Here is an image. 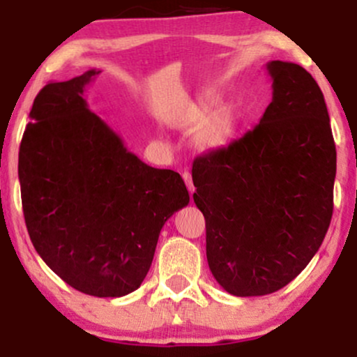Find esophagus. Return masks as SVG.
<instances>
[{
  "label": "esophagus",
  "instance_id": "34e87169",
  "mask_svg": "<svg viewBox=\"0 0 357 357\" xmlns=\"http://www.w3.org/2000/svg\"><path fill=\"white\" fill-rule=\"evenodd\" d=\"M183 179H184V183H186V186H188V191L191 192H195V186H192V178H191V174L188 173V171H184L183 173Z\"/></svg>",
  "mask_w": 357,
  "mask_h": 357
}]
</instances>
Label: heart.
<instances>
[{
  "label": "heart",
  "mask_w": 357,
  "mask_h": 357,
  "mask_svg": "<svg viewBox=\"0 0 357 357\" xmlns=\"http://www.w3.org/2000/svg\"><path fill=\"white\" fill-rule=\"evenodd\" d=\"M218 102L216 93H206L202 99L191 105L188 109L186 116H184V126L186 127H198L206 121L208 114L215 107ZM235 112L230 107H223L216 114H213L210 121L202 127V130L196 136L195 142L202 151H216L221 149L231 141L233 134H235Z\"/></svg>",
  "instance_id": "obj_1"
}]
</instances>
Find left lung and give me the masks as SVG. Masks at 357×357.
Masks as SVG:
<instances>
[{
    "instance_id": "left-lung-1",
    "label": "left lung",
    "mask_w": 357,
    "mask_h": 357,
    "mask_svg": "<svg viewBox=\"0 0 357 357\" xmlns=\"http://www.w3.org/2000/svg\"><path fill=\"white\" fill-rule=\"evenodd\" d=\"M272 102L255 129L192 162L213 277L236 297L277 292L307 267L333 218L335 144L317 82L267 63Z\"/></svg>"
}]
</instances>
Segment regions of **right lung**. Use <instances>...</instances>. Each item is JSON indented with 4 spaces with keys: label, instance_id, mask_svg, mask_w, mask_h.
Masks as SVG:
<instances>
[{
    "label": "right lung",
    "instance_id": "obj_1",
    "mask_svg": "<svg viewBox=\"0 0 357 357\" xmlns=\"http://www.w3.org/2000/svg\"><path fill=\"white\" fill-rule=\"evenodd\" d=\"M99 73L40 90L18 178L28 235L45 264L79 292L122 297L142 284L161 228L190 195L181 176L142 162L90 112L84 92Z\"/></svg>",
    "mask_w": 357,
    "mask_h": 357
}]
</instances>
